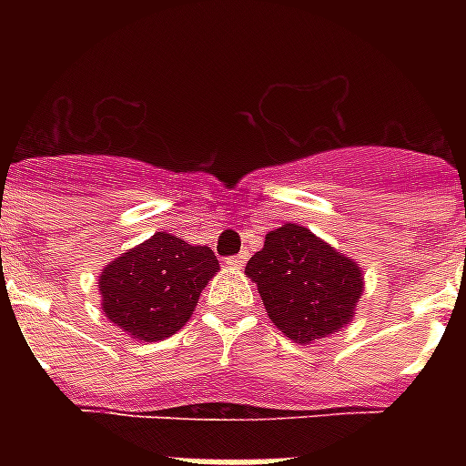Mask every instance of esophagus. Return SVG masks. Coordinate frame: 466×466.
<instances>
[{
  "mask_svg": "<svg viewBox=\"0 0 466 466\" xmlns=\"http://www.w3.org/2000/svg\"><path fill=\"white\" fill-rule=\"evenodd\" d=\"M244 263H247V251H244V254L229 256V258H227V266H229V268H241Z\"/></svg>",
  "mask_w": 466,
  "mask_h": 466,
  "instance_id": "34e87169",
  "label": "esophagus"
}]
</instances>
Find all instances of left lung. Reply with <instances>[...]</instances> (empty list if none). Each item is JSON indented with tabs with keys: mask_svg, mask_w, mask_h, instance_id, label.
I'll return each instance as SVG.
<instances>
[{
	"mask_svg": "<svg viewBox=\"0 0 466 466\" xmlns=\"http://www.w3.org/2000/svg\"><path fill=\"white\" fill-rule=\"evenodd\" d=\"M244 273L258 288L270 321L295 343L346 329L365 290L360 263L295 222L266 234Z\"/></svg>",
	"mask_w": 466,
	"mask_h": 466,
	"instance_id": "8db88e82",
	"label": "left lung"
}]
</instances>
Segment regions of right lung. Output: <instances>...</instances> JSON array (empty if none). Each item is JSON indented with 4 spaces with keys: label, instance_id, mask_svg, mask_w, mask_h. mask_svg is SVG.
<instances>
[{
    "label": "right lung",
    "instance_id": "1",
    "mask_svg": "<svg viewBox=\"0 0 466 466\" xmlns=\"http://www.w3.org/2000/svg\"><path fill=\"white\" fill-rule=\"evenodd\" d=\"M219 270L210 247L157 232L116 256L98 276L101 309L135 340L168 339L196 311L200 292Z\"/></svg>",
    "mask_w": 466,
    "mask_h": 466
}]
</instances>
